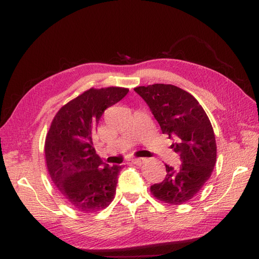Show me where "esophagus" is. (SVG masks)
<instances>
[{"label":"esophagus","mask_w":259,"mask_h":259,"mask_svg":"<svg viewBox=\"0 0 259 259\" xmlns=\"http://www.w3.org/2000/svg\"><path fill=\"white\" fill-rule=\"evenodd\" d=\"M131 162L136 165H142L144 162H146V159H144V158H135V159L131 160Z\"/></svg>","instance_id":"1"}]
</instances>
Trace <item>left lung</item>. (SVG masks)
<instances>
[{
  "mask_svg": "<svg viewBox=\"0 0 259 259\" xmlns=\"http://www.w3.org/2000/svg\"><path fill=\"white\" fill-rule=\"evenodd\" d=\"M161 127L174 142L181 161L165 164L163 181L151 185L152 194L165 203L180 205L197 194L211 177L216 162L215 136L207 115L191 94L173 85L154 83L135 88Z\"/></svg>",
  "mask_w": 259,
  "mask_h": 259,
  "instance_id": "1",
  "label": "left lung"
}]
</instances>
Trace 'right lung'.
Segmentation results:
<instances>
[{
    "label": "right lung",
    "instance_id": "1",
    "mask_svg": "<svg viewBox=\"0 0 259 259\" xmlns=\"http://www.w3.org/2000/svg\"><path fill=\"white\" fill-rule=\"evenodd\" d=\"M129 89H89L56 113L45 141V158L52 181L70 206L83 213L107 207L116 193L122 165L102 163L93 134L107 108Z\"/></svg>",
    "mask_w": 259,
    "mask_h": 259
}]
</instances>
